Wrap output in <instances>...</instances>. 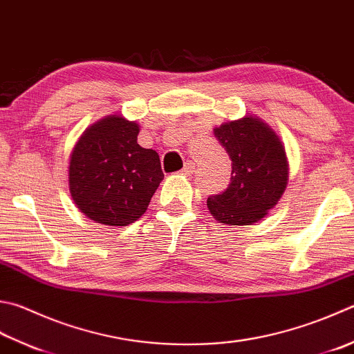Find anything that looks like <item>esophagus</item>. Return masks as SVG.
<instances>
[{
    "label": "esophagus",
    "instance_id": "esophagus-1",
    "mask_svg": "<svg viewBox=\"0 0 354 354\" xmlns=\"http://www.w3.org/2000/svg\"><path fill=\"white\" fill-rule=\"evenodd\" d=\"M196 171V163L194 162H186V165L183 166V169H182V172L183 174H186V176H189V174H192V172Z\"/></svg>",
    "mask_w": 354,
    "mask_h": 354
}]
</instances>
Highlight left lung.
<instances>
[{"label": "left lung", "mask_w": 354, "mask_h": 354, "mask_svg": "<svg viewBox=\"0 0 354 354\" xmlns=\"http://www.w3.org/2000/svg\"><path fill=\"white\" fill-rule=\"evenodd\" d=\"M214 136L231 158V180L223 192L208 197L211 214L226 225L259 222L279 202L288 182L281 140L254 117L225 123Z\"/></svg>", "instance_id": "8db88e82"}]
</instances>
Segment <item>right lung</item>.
<instances>
[{"label": "right lung", "instance_id": "obj_1", "mask_svg": "<svg viewBox=\"0 0 354 354\" xmlns=\"http://www.w3.org/2000/svg\"><path fill=\"white\" fill-rule=\"evenodd\" d=\"M137 136V123L111 115L92 124L72 151L71 194L97 223H134L165 177L158 154L142 148Z\"/></svg>", "mask_w": 354, "mask_h": 354}]
</instances>
